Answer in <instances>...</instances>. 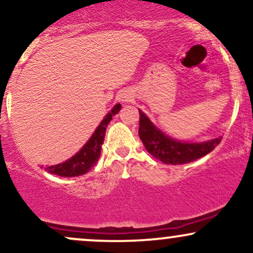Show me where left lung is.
Here are the masks:
<instances>
[{
	"label": "left lung",
	"mask_w": 253,
	"mask_h": 253,
	"mask_svg": "<svg viewBox=\"0 0 253 253\" xmlns=\"http://www.w3.org/2000/svg\"><path fill=\"white\" fill-rule=\"evenodd\" d=\"M139 136L142 144L148 153L164 164L180 165L191 163L209 154L221 141V136L202 144L176 141L158 129L141 111H139Z\"/></svg>",
	"instance_id": "obj_1"
}]
</instances>
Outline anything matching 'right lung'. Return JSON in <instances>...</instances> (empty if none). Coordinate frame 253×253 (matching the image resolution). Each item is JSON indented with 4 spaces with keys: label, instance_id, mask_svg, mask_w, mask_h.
Instances as JSON below:
<instances>
[{
    "label": "right lung",
    "instance_id": "right-lung-1",
    "mask_svg": "<svg viewBox=\"0 0 253 253\" xmlns=\"http://www.w3.org/2000/svg\"><path fill=\"white\" fill-rule=\"evenodd\" d=\"M120 103L114 106V108L101 121V124L99 125V127L95 129L94 134L90 136V139L88 140L87 144L74 157H72L65 163L59 164V165L47 167L45 169L51 174L71 176V178L72 176L82 175L89 171L92 166L95 165L96 161L99 160L100 154H101V146L103 144V140H105L106 127L112 120V117L117 114L120 111Z\"/></svg>",
    "mask_w": 253,
    "mask_h": 253
}]
</instances>
